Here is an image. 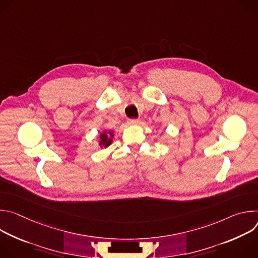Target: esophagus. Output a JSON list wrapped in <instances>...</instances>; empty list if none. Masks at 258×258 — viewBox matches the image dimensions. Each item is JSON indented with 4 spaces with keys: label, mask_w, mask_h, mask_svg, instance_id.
I'll return each instance as SVG.
<instances>
[{
    "label": "esophagus",
    "mask_w": 258,
    "mask_h": 258,
    "mask_svg": "<svg viewBox=\"0 0 258 258\" xmlns=\"http://www.w3.org/2000/svg\"><path fill=\"white\" fill-rule=\"evenodd\" d=\"M140 120L138 118H130L128 119V124H138Z\"/></svg>",
    "instance_id": "obj_1"
}]
</instances>
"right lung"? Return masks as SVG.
Returning <instances> with one entry per match:
<instances>
[{
  "instance_id": "1",
  "label": "right lung",
  "mask_w": 258,
  "mask_h": 258,
  "mask_svg": "<svg viewBox=\"0 0 258 258\" xmlns=\"http://www.w3.org/2000/svg\"><path fill=\"white\" fill-rule=\"evenodd\" d=\"M110 134V137H112L113 134L112 133H109ZM112 142V139H110L109 136L106 134V133H103L101 136H100V145H102L103 147H108L110 144H111Z\"/></svg>"
}]
</instances>
